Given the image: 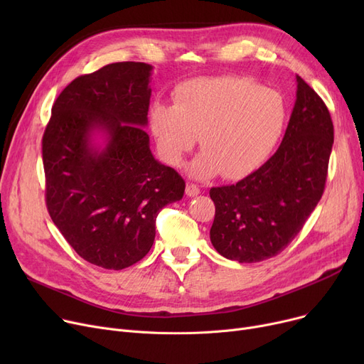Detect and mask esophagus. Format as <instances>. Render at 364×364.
Masks as SVG:
<instances>
[{
	"label": "esophagus",
	"mask_w": 364,
	"mask_h": 364,
	"mask_svg": "<svg viewBox=\"0 0 364 364\" xmlns=\"http://www.w3.org/2000/svg\"><path fill=\"white\" fill-rule=\"evenodd\" d=\"M199 193H200V188H199L196 184L187 183V186H186V195H187V196L195 198V196H198Z\"/></svg>",
	"instance_id": "obj_1"
}]
</instances>
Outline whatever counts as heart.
Returning <instances> with one entry per match:
<instances>
[{
	"instance_id": "1",
	"label": "heart",
	"mask_w": 364,
	"mask_h": 364,
	"mask_svg": "<svg viewBox=\"0 0 364 364\" xmlns=\"http://www.w3.org/2000/svg\"><path fill=\"white\" fill-rule=\"evenodd\" d=\"M176 103L158 102L150 127L162 156L180 165L199 141L205 149L190 165L196 178H240L274 150L286 122L282 94L242 76L196 78L176 90Z\"/></svg>"
}]
</instances>
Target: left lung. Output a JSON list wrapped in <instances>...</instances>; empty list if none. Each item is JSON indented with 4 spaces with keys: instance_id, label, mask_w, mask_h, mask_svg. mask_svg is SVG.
I'll return each mask as SVG.
<instances>
[{
    "instance_id": "8db88e82",
    "label": "left lung",
    "mask_w": 364,
    "mask_h": 364,
    "mask_svg": "<svg viewBox=\"0 0 364 364\" xmlns=\"http://www.w3.org/2000/svg\"><path fill=\"white\" fill-rule=\"evenodd\" d=\"M333 144L331 113L318 94L296 75V100L282 144L252 174L213 187L211 242L239 262L276 257L301 232L317 206Z\"/></svg>"
}]
</instances>
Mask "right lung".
<instances>
[{"instance_id": "right-lung-1", "label": "right lung", "mask_w": 364, "mask_h": 364, "mask_svg": "<svg viewBox=\"0 0 364 364\" xmlns=\"http://www.w3.org/2000/svg\"><path fill=\"white\" fill-rule=\"evenodd\" d=\"M151 69L119 62L78 76L55 99L43 137L48 214L76 254L107 270L146 257L159 211L186 188L151 155L144 131Z\"/></svg>"}]
</instances>
